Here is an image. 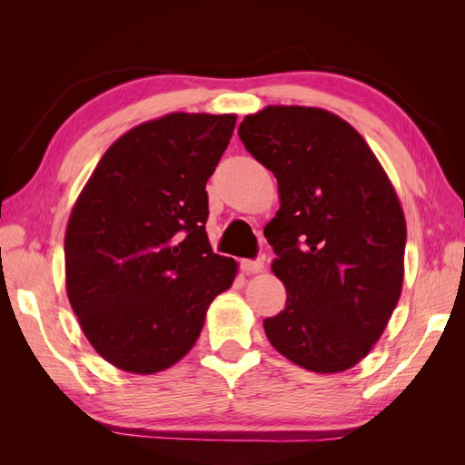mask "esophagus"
I'll list each match as a JSON object with an SVG mask.
<instances>
[{
	"instance_id": "34e87169",
	"label": "esophagus",
	"mask_w": 465,
	"mask_h": 465,
	"mask_svg": "<svg viewBox=\"0 0 465 465\" xmlns=\"http://www.w3.org/2000/svg\"><path fill=\"white\" fill-rule=\"evenodd\" d=\"M241 267L244 273H260L263 270V262L262 260H242Z\"/></svg>"
}]
</instances>
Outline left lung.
Instances as JSON below:
<instances>
[{"label":"left lung","mask_w":465,"mask_h":465,"mask_svg":"<svg viewBox=\"0 0 465 465\" xmlns=\"http://www.w3.org/2000/svg\"><path fill=\"white\" fill-rule=\"evenodd\" d=\"M238 135L275 174L281 198L263 234L287 302L263 320L267 340L306 371L355 367L401 294L407 231L396 190L361 134L328 110L267 106Z\"/></svg>","instance_id":"1"}]
</instances>
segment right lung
Wrapping results in <instances>:
<instances>
[{
  "label": "right lung",
  "mask_w": 465,
  "mask_h": 465,
  "mask_svg": "<svg viewBox=\"0 0 465 465\" xmlns=\"http://www.w3.org/2000/svg\"><path fill=\"white\" fill-rule=\"evenodd\" d=\"M234 114L174 112L112 143L65 231V289L81 330L116 369L153 374L198 341L236 262L207 241L205 184Z\"/></svg>",
  "instance_id": "1"
}]
</instances>
